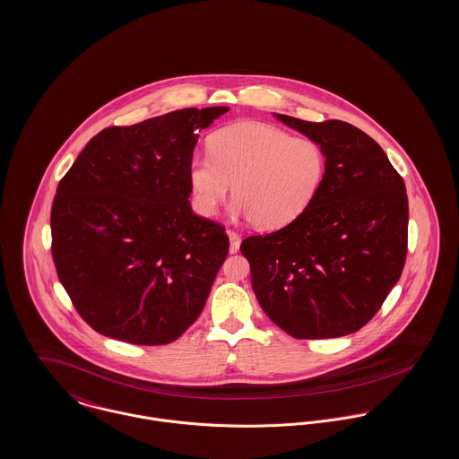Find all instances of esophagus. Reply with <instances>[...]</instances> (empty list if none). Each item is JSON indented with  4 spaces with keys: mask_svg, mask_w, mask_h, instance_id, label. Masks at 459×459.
<instances>
[{
    "mask_svg": "<svg viewBox=\"0 0 459 459\" xmlns=\"http://www.w3.org/2000/svg\"><path fill=\"white\" fill-rule=\"evenodd\" d=\"M227 236H229V241H230V253H236L241 247V236L234 230H227Z\"/></svg>",
    "mask_w": 459,
    "mask_h": 459,
    "instance_id": "1",
    "label": "esophagus"
}]
</instances>
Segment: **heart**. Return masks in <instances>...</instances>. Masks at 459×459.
I'll use <instances>...</instances> for the list:
<instances>
[{
    "instance_id": "heart-1",
    "label": "heart",
    "mask_w": 459,
    "mask_h": 459,
    "mask_svg": "<svg viewBox=\"0 0 459 459\" xmlns=\"http://www.w3.org/2000/svg\"><path fill=\"white\" fill-rule=\"evenodd\" d=\"M325 175L319 143L253 120L216 131L210 153H194L186 168L192 206L201 216L216 214L234 183L230 212L264 229H280L307 212Z\"/></svg>"
}]
</instances>
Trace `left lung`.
<instances>
[{
  "mask_svg": "<svg viewBox=\"0 0 459 459\" xmlns=\"http://www.w3.org/2000/svg\"><path fill=\"white\" fill-rule=\"evenodd\" d=\"M274 115L321 144L326 175L300 218L241 243L251 286L265 315L295 339L342 337L374 317L402 276L405 183L385 150L351 124Z\"/></svg>",
  "mask_w": 459,
  "mask_h": 459,
  "instance_id": "1",
  "label": "left lung"
}]
</instances>
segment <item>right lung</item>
Here are the masks:
<instances>
[{
	"label": "right lung",
	"instance_id": "right-lung-1",
	"mask_svg": "<svg viewBox=\"0 0 459 459\" xmlns=\"http://www.w3.org/2000/svg\"><path fill=\"white\" fill-rule=\"evenodd\" d=\"M227 111L185 108L103 129L61 179L52 256L74 309L96 332L169 344L204 309L229 238L192 212L186 168L197 131Z\"/></svg>",
	"mask_w": 459,
	"mask_h": 459
}]
</instances>
